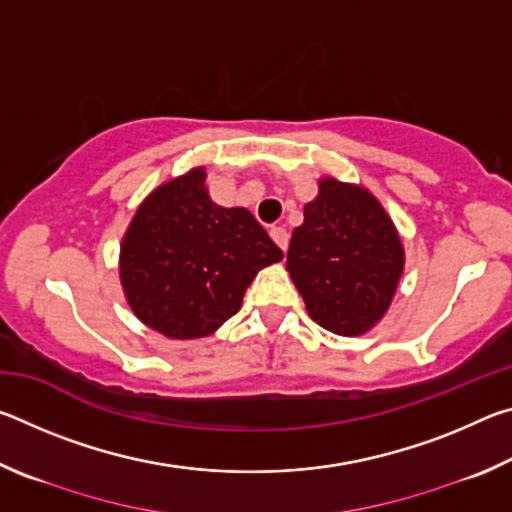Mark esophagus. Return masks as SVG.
<instances>
[{
    "label": "esophagus",
    "mask_w": 512,
    "mask_h": 512,
    "mask_svg": "<svg viewBox=\"0 0 512 512\" xmlns=\"http://www.w3.org/2000/svg\"><path fill=\"white\" fill-rule=\"evenodd\" d=\"M271 237L277 246H280L282 250H287L289 246V232L284 228H271Z\"/></svg>",
    "instance_id": "34e87169"
}]
</instances>
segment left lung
<instances>
[{"mask_svg": "<svg viewBox=\"0 0 512 512\" xmlns=\"http://www.w3.org/2000/svg\"><path fill=\"white\" fill-rule=\"evenodd\" d=\"M404 259L400 232L375 194L318 178V196L305 205L287 253L311 320L339 336L370 332L391 307Z\"/></svg>", "mask_w": 512, "mask_h": 512, "instance_id": "left-lung-1", "label": "left lung"}]
</instances>
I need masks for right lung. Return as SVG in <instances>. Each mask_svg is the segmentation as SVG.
<instances>
[{
	"instance_id": "obj_1",
	"label": "right lung",
	"mask_w": 512,
	"mask_h": 512,
	"mask_svg": "<svg viewBox=\"0 0 512 512\" xmlns=\"http://www.w3.org/2000/svg\"><path fill=\"white\" fill-rule=\"evenodd\" d=\"M205 180V167H194L155 187L119 244L128 307L176 341L214 334L241 309L255 275L282 259L255 216L214 203Z\"/></svg>"
}]
</instances>
